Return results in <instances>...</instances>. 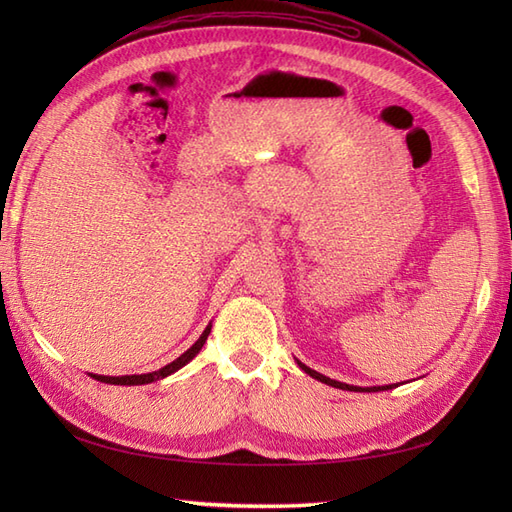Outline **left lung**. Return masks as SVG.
Instances as JSON below:
<instances>
[{"label":"left lung","instance_id":"8db88e82","mask_svg":"<svg viewBox=\"0 0 512 512\" xmlns=\"http://www.w3.org/2000/svg\"><path fill=\"white\" fill-rule=\"evenodd\" d=\"M297 365H299L308 376L317 378V380H321V383L330 385V387H336V389H347V391H383V389H391V387H394V385H385V387H354V385H345V383H339V380H332V378H328V376L314 372V369H310L308 365H303L301 361H297Z\"/></svg>","mask_w":512,"mask_h":512}]
</instances>
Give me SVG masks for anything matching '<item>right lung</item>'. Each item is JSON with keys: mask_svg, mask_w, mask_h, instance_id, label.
<instances>
[{"mask_svg": "<svg viewBox=\"0 0 512 512\" xmlns=\"http://www.w3.org/2000/svg\"><path fill=\"white\" fill-rule=\"evenodd\" d=\"M209 332H211V325H206V330L202 332V336L198 341H195L187 352H184L182 356H178L176 361L160 367L158 372H149V374H134V376H101V374H92V378L101 380V383H110V385H147V383H154V380H160L165 378L173 372H178L180 367L187 365L191 358H195V354H198L202 350V345L206 343V339H209Z\"/></svg>", "mask_w": 512, "mask_h": 512, "instance_id": "right-lung-1", "label": "right lung"}]
</instances>
